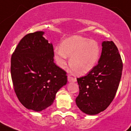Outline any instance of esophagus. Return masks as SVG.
<instances>
[{
  "label": "esophagus",
  "mask_w": 131,
  "mask_h": 131,
  "mask_svg": "<svg viewBox=\"0 0 131 131\" xmlns=\"http://www.w3.org/2000/svg\"><path fill=\"white\" fill-rule=\"evenodd\" d=\"M68 80L69 82H76V81H77L75 78H73V77H72L71 75H68Z\"/></svg>",
  "instance_id": "esophagus-1"
}]
</instances>
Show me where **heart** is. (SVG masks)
Here are the masks:
<instances>
[{
	"mask_svg": "<svg viewBox=\"0 0 131 131\" xmlns=\"http://www.w3.org/2000/svg\"><path fill=\"white\" fill-rule=\"evenodd\" d=\"M101 48L97 41L81 36H72L62 41L60 47L54 50L56 64L61 68L67 65L69 58V67L75 73L84 75L94 68L100 60Z\"/></svg>",
	"mask_w": 131,
	"mask_h": 131,
	"instance_id": "1",
	"label": "heart"
}]
</instances>
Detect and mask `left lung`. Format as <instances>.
Wrapping results in <instances>:
<instances>
[{
    "label": "left lung",
    "instance_id": "1",
    "mask_svg": "<svg viewBox=\"0 0 131 131\" xmlns=\"http://www.w3.org/2000/svg\"><path fill=\"white\" fill-rule=\"evenodd\" d=\"M98 63L86 76L77 78V107L88 115L105 110L113 101L121 81L123 62L113 41H104Z\"/></svg>",
    "mask_w": 131,
    "mask_h": 131
}]
</instances>
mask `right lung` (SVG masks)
Segmentation results:
<instances>
[{
    "label": "right lung",
    "mask_w": 131,
    "mask_h": 131,
    "mask_svg": "<svg viewBox=\"0 0 131 131\" xmlns=\"http://www.w3.org/2000/svg\"><path fill=\"white\" fill-rule=\"evenodd\" d=\"M43 31L26 35L11 58V77L23 106L35 112L52 104L56 94L68 81L66 72L54 62L52 43Z\"/></svg>",
    "instance_id": "right-lung-1"
}]
</instances>
